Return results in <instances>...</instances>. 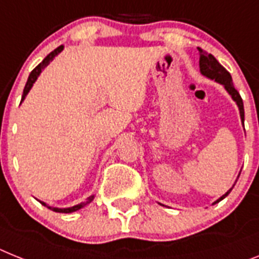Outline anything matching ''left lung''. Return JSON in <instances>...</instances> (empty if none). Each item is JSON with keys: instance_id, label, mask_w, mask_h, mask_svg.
<instances>
[{"instance_id": "left-lung-1", "label": "left lung", "mask_w": 259, "mask_h": 259, "mask_svg": "<svg viewBox=\"0 0 259 259\" xmlns=\"http://www.w3.org/2000/svg\"><path fill=\"white\" fill-rule=\"evenodd\" d=\"M197 50H199L200 52V71H201V73L207 76V77H209V79H214L216 81H219L220 84H223V85L225 87V89L229 92L230 96L233 97V100L237 103L238 108H240L241 119H242V122H244V103H242V99H241L240 93L237 92V89L234 88L230 73L221 66L220 63L217 62L216 58H214L212 54H208L207 51H204V50L200 49V47H197ZM233 187H232V188H233ZM232 188H230L225 195H223L217 201H214L213 204L219 203V201H221L224 197H227L228 195H229L230 191H232Z\"/></svg>"}]
</instances>
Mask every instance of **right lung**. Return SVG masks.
<instances>
[{
  "instance_id": "obj_1",
  "label": "right lung",
  "mask_w": 259,
  "mask_h": 259,
  "mask_svg": "<svg viewBox=\"0 0 259 259\" xmlns=\"http://www.w3.org/2000/svg\"><path fill=\"white\" fill-rule=\"evenodd\" d=\"M62 50H63V46H60V47H58V49L54 50V51H52V52H50L49 55L46 56L45 59H43V62H42V63H39L38 66H36L35 68L32 69L31 73H30V75H29V79H27V82H26L25 89H23L22 100H21V101H23V99H25V97H26V95L29 93V91H30V89H31L32 84H34V82H35V80L38 79L39 73L42 72V69L45 68V67L49 66L50 62H51V60L54 59V58H55V56L58 55V54H59V52L62 51ZM92 200H93V196H91V197H88V199H87L85 201H84V203L77 204V205H75V207L64 208V209H60V208H52V207H49V208H50V209H51V210H54V212H59V213H71V212H75V210L80 209V208H82V207H84V205H87V204H89V203H91V201H92ZM40 204H43V205H46V204L42 203V201H40Z\"/></svg>"
}]
</instances>
